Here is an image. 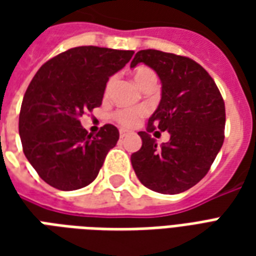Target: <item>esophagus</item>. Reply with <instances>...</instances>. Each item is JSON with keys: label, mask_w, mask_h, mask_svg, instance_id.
<instances>
[{"label": "esophagus", "mask_w": 256, "mask_h": 256, "mask_svg": "<svg viewBox=\"0 0 256 256\" xmlns=\"http://www.w3.org/2000/svg\"><path fill=\"white\" fill-rule=\"evenodd\" d=\"M128 134H130V133H128V130H123V128H122V130L119 132V137H120V138H124V137H128Z\"/></svg>", "instance_id": "34e87169"}]
</instances>
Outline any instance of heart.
<instances>
[{
    "mask_svg": "<svg viewBox=\"0 0 256 256\" xmlns=\"http://www.w3.org/2000/svg\"><path fill=\"white\" fill-rule=\"evenodd\" d=\"M133 78L136 84H138V88H142L145 84H148L150 80H156V74L148 67H138L133 72ZM115 78L112 76L106 86V93L110 92L112 84H114ZM144 115L142 110H136V108H123V110H118L114 114V118L118 123H120L124 128H133L140 122V119Z\"/></svg>",
    "mask_w": 256,
    "mask_h": 256,
    "instance_id": "obj_1",
    "label": "heart"
}]
</instances>
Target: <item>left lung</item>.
Wrapping results in <instances>:
<instances>
[{
  "label": "left lung",
  "instance_id": "obj_1",
  "mask_svg": "<svg viewBox=\"0 0 256 256\" xmlns=\"http://www.w3.org/2000/svg\"><path fill=\"white\" fill-rule=\"evenodd\" d=\"M138 63L159 75L162 98L138 133L142 145L132 155L134 172L150 190L185 192L208 172L224 144L225 102L214 79L192 58L146 49L136 53L130 67ZM156 127L170 133L160 147L150 136Z\"/></svg>",
  "mask_w": 256,
  "mask_h": 256
}]
</instances>
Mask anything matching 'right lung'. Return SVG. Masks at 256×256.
I'll return each instance as SVG.
<instances>
[{"label":"right lung","mask_w":256,"mask_h":256,"mask_svg":"<svg viewBox=\"0 0 256 256\" xmlns=\"http://www.w3.org/2000/svg\"><path fill=\"white\" fill-rule=\"evenodd\" d=\"M133 54V50L78 46L36 71L23 97L19 134L27 160L50 186L75 190L96 180L119 132L114 124H104L93 137L79 119L101 106L110 76Z\"/></svg>","instance_id":"1"}]
</instances>
